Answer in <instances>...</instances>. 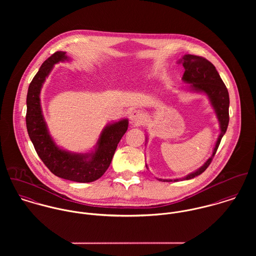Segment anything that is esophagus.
I'll list each match as a JSON object with an SVG mask.
<instances>
[{
  "label": "esophagus",
  "mask_w": 256,
  "mask_h": 256,
  "mask_svg": "<svg viewBox=\"0 0 256 256\" xmlns=\"http://www.w3.org/2000/svg\"><path fill=\"white\" fill-rule=\"evenodd\" d=\"M129 118H130V122L132 124L139 125L144 121L145 115H144L143 111H141L140 110H133L130 112Z\"/></svg>",
  "instance_id": "esophagus-1"
}]
</instances>
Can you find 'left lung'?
Listing matches in <instances>:
<instances>
[{
    "label": "left lung",
    "instance_id": "obj_1",
    "mask_svg": "<svg viewBox=\"0 0 256 256\" xmlns=\"http://www.w3.org/2000/svg\"><path fill=\"white\" fill-rule=\"evenodd\" d=\"M178 63H182L185 69L183 74L182 80L186 84H189V90L196 92H204L208 96L210 102L216 112L217 118L219 120L220 132L218 140L216 142L215 148L213 150L212 156L206 160V162L199 168L194 172L189 174L188 176L176 180H160L162 182H180V180H188L194 178L197 176H200L202 172L206 170V168L210 166L218 148L220 140L224 135L228 125V106H230V98L228 88H226L224 82L222 80L218 71L215 66L209 62L207 59L195 56L191 54L184 55L182 59L178 61Z\"/></svg>",
    "mask_w": 256,
    "mask_h": 256
}]
</instances>
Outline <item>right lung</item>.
<instances>
[{"label":"right lung","instance_id":"1","mask_svg":"<svg viewBox=\"0 0 256 256\" xmlns=\"http://www.w3.org/2000/svg\"><path fill=\"white\" fill-rule=\"evenodd\" d=\"M65 60H69L66 52H55L41 65L32 80L26 96V128L38 156L53 174L76 182H92L102 178L108 168L117 145L128 129V119L106 125L100 133L94 152L76 154L57 146L43 118L40 90L53 66Z\"/></svg>","mask_w":256,"mask_h":256}]
</instances>
